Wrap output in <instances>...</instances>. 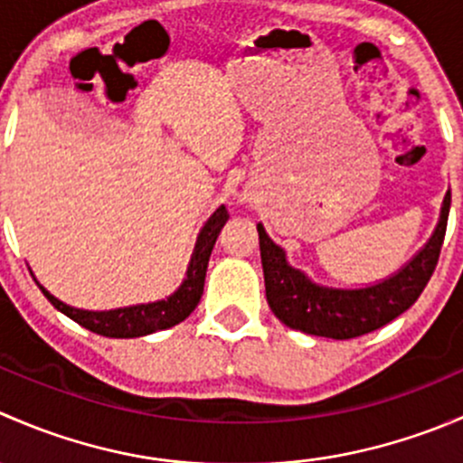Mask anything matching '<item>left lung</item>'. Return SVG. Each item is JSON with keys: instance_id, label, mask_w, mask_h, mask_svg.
<instances>
[{"instance_id": "obj_1", "label": "left lung", "mask_w": 463, "mask_h": 463, "mask_svg": "<svg viewBox=\"0 0 463 463\" xmlns=\"http://www.w3.org/2000/svg\"><path fill=\"white\" fill-rule=\"evenodd\" d=\"M450 210V193L443 199L441 217L430 241L392 278L365 288H326L309 282L305 273L287 264L284 250L275 246L258 223L266 300L287 326L311 335L349 340L381 329L417 302L430 282L441 253Z\"/></svg>"}]
</instances>
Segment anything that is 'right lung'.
<instances>
[{
    "label": "right lung",
    "instance_id": "add662e5",
    "mask_svg": "<svg viewBox=\"0 0 463 463\" xmlns=\"http://www.w3.org/2000/svg\"><path fill=\"white\" fill-rule=\"evenodd\" d=\"M228 217H231V214H228L226 205H222V208L214 210L213 217L205 222L202 232H199L193 260H190L188 278L184 279L179 291L172 293L167 300L125 307V309L114 311H82L60 302L58 298L51 296L44 287L40 288L46 296V300H49L55 309L62 311V314L69 316L71 320H76L78 325H82L85 329L93 331V334L107 335V338H138V335H147L154 334V331L175 326L179 325L181 320L188 318L194 311V307L199 305V300H202L210 253H213L214 241H217L219 232H222Z\"/></svg>",
    "mask_w": 463,
    "mask_h": 463
}]
</instances>
